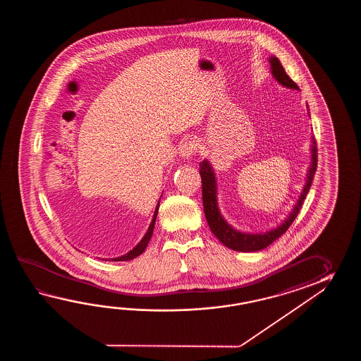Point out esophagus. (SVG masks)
<instances>
[{"label": "esophagus", "mask_w": 361, "mask_h": 361, "mask_svg": "<svg viewBox=\"0 0 361 361\" xmlns=\"http://www.w3.org/2000/svg\"><path fill=\"white\" fill-rule=\"evenodd\" d=\"M197 149V143L195 140H185L180 147H179V154L184 159H190L193 154H196Z\"/></svg>", "instance_id": "1"}]
</instances>
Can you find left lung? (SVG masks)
<instances>
[{
	"mask_svg": "<svg viewBox=\"0 0 361 361\" xmlns=\"http://www.w3.org/2000/svg\"><path fill=\"white\" fill-rule=\"evenodd\" d=\"M269 64H271L272 75L280 84L284 85L286 87L298 90V85L295 84L292 78L286 75L284 67L281 66V63L276 56L269 58ZM311 152H312L311 154L312 161L310 165L306 184H305L303 191L300 193L298 202L295 204L292 213L283 224H280L275 230L269 231L266 233L240 232V231L232 228L230 224L223 219L218 205H216V184H215L214 171L207 160H204L200 164V176H201V182H202V204H204V212L207 216V224L223 245L230 247L232 250H236V252H258V250L267 247L269 244H272L281 235H284L300 213V207L303 205L307 193L310 191L311 184L314 180V173L317 168V145H316L314 138H312Z\"/></svg>",
	"mask_w": 361,
	"mask_h": 361,
	"instance_id": "left-lung-1",
	"label": "left lung"
}]
</instances>
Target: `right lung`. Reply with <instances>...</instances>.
Returning <instances> with one entry per match:
<instances>
[{
  "label": "right lung",
  "mask_w": 361,
  "mask_h": 361,
  "mask_svg": "<svg viewBox=\"0 0 361 361\" xmlns=\"http://www.w3.org/2000/svg\"><path fill=\"white\" fill-rule=\"evenodd\" d=\"M159 205H160V202H159V204H157V207H156L154 219H152V222L149 224V227H148V231H147L145 238L140 240V243H139L138 245L135 246V247H134L133 250H130L129 253H126L125 255H123V257L112 258V261H130V259H134L135 257H138V255H140V254L143 253V252L146 250L147 245H148L149 240L152 238V233H154V222H156V216H157V212H159ZM106 261H108V259H106ZM109 261H111V259H109Z\"/></svg>",
  "instance_id": "add662e5"
}]
</instances>
